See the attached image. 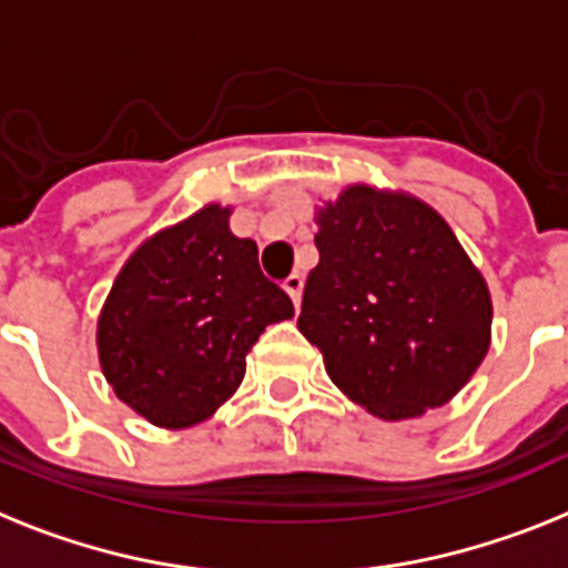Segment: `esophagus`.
Returning <instances> with one entry per match:
<instances>
[{"mask_svg": "<svg viewBox=\"0 0 568 568\" xmlns=\"http://www.w3.org/2000/svg\"><path fill=\"white\" fill-rule=\"evenodd\" d=\"M284 290H287V295L293 298L295 310L301 307V290H304V278L301 275H290L287 281H284Z\"/></svg>", "mask_w": 568, "mask_h": 568, "instance_id": "obj_1", "label": "esophagus"}]
</instances>
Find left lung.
Here are the masks:
<instances>
[{
	"mask_svg": "<svg viewBox=\"0 0 568 568\" xmlns=\"http://www.w3.org/2000/svg\"><path fill=\"white\" fill-rule=\"evenodd\" d=\"M298 329L346 398L384 420L444 406L489 353L491 298L449 224L415 195L346 187L315 215Z\"/></svg>",
	"mask_w": 568,
	"mask_h": 568,
	"instance_id": "left-lung-1",
	"label": "left lung"
}]
</instances>
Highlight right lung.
Wrapping results in <instances>:
<instances>
[{"label": "right lung", "mask_w": 568, "mask_h": 568, "mask_svg": "<svg viewBox=\"0 0 568 568\" xmlns=\"http://www.w3.org/2000/svg\"><path fill=\"white\" fill-rule=\"evenodd\" d=\"M258 247L207 204L155 233L115 275L99 315V364L115 398L164 429L202 424L239 389L258 335L293 318Z\"/></svg>", "instance_id": "add662e5"}]
</instances>
